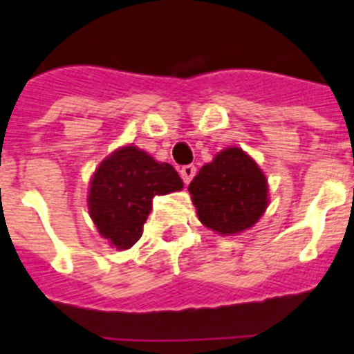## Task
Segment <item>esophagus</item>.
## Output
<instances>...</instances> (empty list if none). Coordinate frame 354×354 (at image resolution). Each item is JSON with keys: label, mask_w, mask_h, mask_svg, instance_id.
Listing matches in <instances>:
<instances>
[{"label": "esophagus", "mask_w": 354, "mask_h": 354, "mask_svg": "<svg viewBox=\"0 0 354 354\" xmlns=\"http://www.w3.org/2000/svg\"><path fill=\"white\" fill-rule=\"evenodd\" d=\"M180 174H181V180L185 181V183H190V180H192L196 174V167L194 165H183V167L180 169Z\"/></svg>", "instance_id": "esophagus-1"}]
</instances>
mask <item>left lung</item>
<instances>
[{
	"label": "left lung",
	"mask_w": 354,
	"mask_h": 354,
	"mask_svg": "<svg viewBox=\"0 0 354 354\" xmlns=\"http://www.w3.org/2000/svg\"><path fill=\"white\" fill-rule=\"evenodd\" d=\"M198 217L219 235H235L258 223L269 205L263 171L241 147H226L203 165L189 185Z\"/></svg>",
	"instance_id": "obj_1"
}]
</instances>
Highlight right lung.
Returning a JSON list of instances; mask_svg holds the SVG:
<instances>
[{
	"label": "right lung",
	"mask_w": 354,
	"mask_h": 354,
	"mask_svg": "<svg viewBox=\"0 0 354 354\" xmlns=\"http://www.w3.org/2000/svg\"><path fill=\"white\" fill-rule=\"evenodd\" d=\"M181 189L183 181L173 165L128 144L106 156L92 174L88 214L112 248L130 250L142 236L153 198Z\"/></svg>",
	"instance_id": "right-lung-1"
}]
</instances>
